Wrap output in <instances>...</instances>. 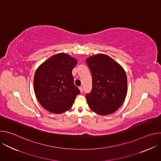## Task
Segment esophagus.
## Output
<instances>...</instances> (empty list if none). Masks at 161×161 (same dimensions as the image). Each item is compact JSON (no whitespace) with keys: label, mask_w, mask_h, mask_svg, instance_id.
Segmentation results:
<instances>
[{"label":"esophagus","mask_w":161,"mask_h":161,"mask_svg":"<svg viewBox=\"0 0 161 161\" xmlns=\"http://www.w3.org/2000/svg\"><path fill=\"white\" fill-rule=\"evenodd\" d=\"M79 89H80V92H81V93H82L83 92V87L82 86H79Z\"/></svg>","instance_id":"34e87169"}]
</instances>
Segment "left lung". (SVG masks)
Returning a JSON list of instances; mask_svg holds the SVG:
<instances>
[{"label":"left lung","instance_id":"left-lung-1","mask_svg":"<svg viewBox=\"0 0 161 161\" xmlns=\"http://www.w3.org/2000/svg\"><path fill=\"white\" fill-rule=\"evenodd\" d=\"M86 63L92 76L91 92L85 96L90 108L101 115L114 113L121 106L127 94L124 69L104 54L90 57Z\"/></svg>","mask_w":161,"mask_h":161}]
</instances>
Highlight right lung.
Returning <instances> with one entry per match:
<instances>
[{"mask_svg":"<svg viewBox=\"0 0 161 161\" xmlns=\"http://www.w3.org/2000/svg\"><path fill=\"white\" fill-rule=\"evenodd\" d=\"M77 60L65 53H58L42 63L36 71L34 88L41 106L54 113L69 109L80 93L72 75Z\"/></svg>","mask_w":161,"mask_h":161,"instance_id":"1","label":"right lung"}]
</instances>
